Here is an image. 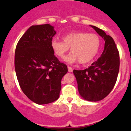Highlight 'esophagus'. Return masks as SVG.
<instances>
[{"mask_svg":"<svg viewBox=\"0 0 131 131\" xmlns=\"http://www.w3.org/2000/svg\"><path fill=\"white\" fill-rule=\"evenodd\" d=\"M68 72H73V68H72V67H68Z\"/></svg>","mask_w":131,"mask_h":131,"instance_id":"1","label":"esophagus"}]
</instances>
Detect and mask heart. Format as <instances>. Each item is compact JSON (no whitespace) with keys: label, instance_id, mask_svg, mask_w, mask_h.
Returning a JSON list of instances; mask_svg holds the SVG:
<instances>
[{"label":"heart","instance_id":"obj_1","mask_svg":"<svg viewBox=\"0 0 131 131\" xmlns=\"http://www.w3.org/2000/svg\"><path fill=\"white\" fill-rule=\"evenodd\" d=\"M62 39L63 41L52 39L51 49L57 57L62 58L70 48L71 52L64 58L69 64L78 61L80 64L89 63L96 57L100 47V37L95 34L70 33L63 35Z\"/></svg>","mask_w":131,"mask_h":131}]
</instances>
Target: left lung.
Segmentation results:
<instances>
[{"mask_svg": "<svg viewBox=\"0 0 131 131\" xmlns=\"http://www.w3.org/2000/svg\"><path fill=\"white\" fill-rule=\"evenodd\" d=\"M104 39L103 52L96 61L83 70H73L80 96L89 101L106 97L115 84L119 72V53L114 40L103 30L91 25Z\"/></svg>", "mask_w": 131, "mask_h": 131, "instance_id": "left-lung-1", "label": "left lung"}]
</instances>
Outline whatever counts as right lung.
<instances>
[{
    "instance_id": "1",
    "label": "right lung",
    "mask_w": 131,
    "mask_h": 131,
    "mask_svg": "<svg viewBox=\"0 0 131 131\" xmlns=\"http://www.w3.org/2000/svg\"><path fill=\"white\" fill-rule=\"evenodd\" d=\"M56 34L49 24L30 26L17 43L14 67L19 86L33 102L39 105L59 98L61 79L68 72L51 47Z\"/></svg>"
}]
</instances>
